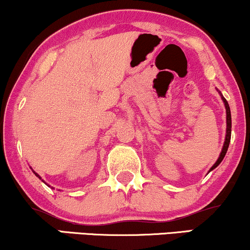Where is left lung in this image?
Wrapping results in <instances>:
<instances>
[{"mask_svg":"<svg viewBox=\"0 0 250 250\" xmlns=\"http://www.w3.org/2000/svg\"><path fill=\"white\" fill-rule=\"evenodd\" d=\"M222 100H224L225 102V106H226V113H227V130H226V140H225V144H224V148H222V151L220 154V157L218 158V161L215 162V164L213 165V167H211L212 171L213 169H215L216 167H218L219 164L221 163L222 159H224L225 155H226L227 150H228V146H229V142H230V131H231V116H230V109H229V104H228V102L226 101V99L224 98V96H221Z\"/></svg>","mask_w":250,"mask_h":250,"instance_id":"obj_1","label":"left lung"}]
</instances>
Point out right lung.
<instances>
[{"label": "right lung", "instance_id": "obj_1", "mask_svg": "<svg viewBox=\"0 0 250 250\" xmlns=\"http://www.w3.org/2000/svg\"><path fill=\"white\" fill-rule=\"evenodd\" d=\"M35 174H36V176H37V177H39V176H38V174H37V173H36V172H35ZM39 179H42V178H41V177H39Z\"/></svg>", "mask_w": 250, "mask_h": 250}]
</instances>
